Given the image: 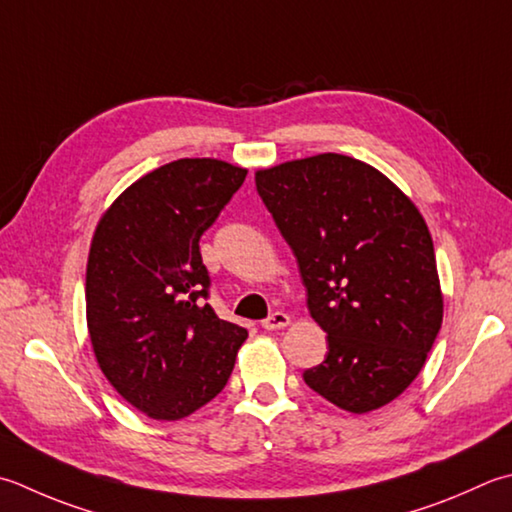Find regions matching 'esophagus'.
Returning a JSON list of instances; mask_svg holds the SVG:
<instances>
[{"label":"esophagus","mask_w":512,"mask_h":512,"mask_svg":"<svg viewBox=\"0 0 512 512\" xmlns=\"http://www.w3.org/2000/svg\"><path fill=\"white\" fill-rule=\"evenodd\" d=\"M290 324V317L286 313H273L268 315L264 322H262V328L266 330H279V328H286Z\"/></svg>","instance_id":"1"}]
</instances>
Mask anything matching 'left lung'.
Wrapping results in <instances>:
<instances>
[{"mask_svg":"<svg viewBox=\"0 0 512 512\" xmlns=\"http://www.w3.org/2000/svg\"><path fill=\"white\" fill-rule=\"evenodd\" d=\"M255 184L328 335L304 382L355 415L390 404L424 368L444 319L422 213L377 168L337 153L262 168Z\"/></svg>","mask_w":512,"mask_h":512,"instance_id":"1","label":"left lung"}]
</instances>
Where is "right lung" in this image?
Segmentation results:
<instances>
[{
	"label": "right lung",
	"mask_w": 512,
	"mask_h": 512,
	"mask_svg": "<svg viewBox=\"0 0 512 512\" xmlns=\"http://www.w3.org/2000/svg\"><path fill=\"white\" fill-rule=\"evenodd\" d=\"M246 173L222 159H177L130 184L95 228L90 344L110 386L150 419L177 422L222 393L248 337L204 304L199 253Z\"/></svg>",
	"instance_id": "obj_1"
}]
</instances>
